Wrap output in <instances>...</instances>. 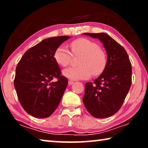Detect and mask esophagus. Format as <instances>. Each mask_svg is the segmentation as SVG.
I'll return each instance as SVG.
<instances>
[{"label": "esophagus", "mask_w": 148, "mask_h": 148, "mask_svg": "<svg viewBox=\"0 0 148 148\" xmlns=\"http://www.w3.org/2000/svg\"><path fill=\"white\" fill-rule=\"evenodd\" d=\"M74 84V81H72V80H69V86H71Z\"/></svg>", "instance_id": "esophagus-1"}]
</instances>
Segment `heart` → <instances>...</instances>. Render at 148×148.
<instances>
[{"label": "heart", "mask_w": 148, "mask_h": 148, "mask_svg": "<svg viewBox=\"0 0 148 148\" xmlns=\"http://www.w3.org/2000/svg\"><path fill=\"white\" fill-rule=\"evenodd\" d=\"M71 47L74 56H81L78 61L79 66L69 67L64 70L62 74L65 77L72 80L87 79L92 74L97 76L103 72L107 58L99 44L89 39L81 38L72 41ZM53 57L57 63L62 67L68 66L72 59V53L63 45L57 47Z\"/></svg>", "instance_id": "heart-1"}]
</instances>
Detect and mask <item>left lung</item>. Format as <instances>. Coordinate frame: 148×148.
I'll return each mask as SVG.
<instances>
[{"label":"left lung","mask_w":148,"mask_h":148,"mask_svg":"<svg viewBox=\"0 0 148 148\" xmlns=\"http://www.w3.org/2000/svg\"><path fill=\"white\" fill-rule=\"evenodd\" d=\"M101 40L106 49L105 69L93 83L86 84L83 102L91 115L106 118L119 111L132 83V67L124 47L106 33H84Z\"/></svg>","instance_id":"obj_1"}]
</instances>
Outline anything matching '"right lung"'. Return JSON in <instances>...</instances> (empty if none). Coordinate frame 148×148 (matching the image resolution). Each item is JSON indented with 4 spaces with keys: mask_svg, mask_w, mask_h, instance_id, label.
Here are the masks:
<instances>
[{
    "mask_svg": "<svg viewBox=\"0 0 148 148\" xmlns=\"http://www.w3.org/2000/svg\"><path fill=\"white\" fill-rule=\"evenodd\" d=\"M71 37L61 36L44 39L24 53L17 64L14 87L20 104L36 118L49 117L56 110L68 85L54 52ZM54 78L58 81L52 82Z\"/></svg>",
    "mask_w": 148,
    "mask_h": 148,
    "instance_id": "1",
    "label": "right lung"
}]
</instances>
